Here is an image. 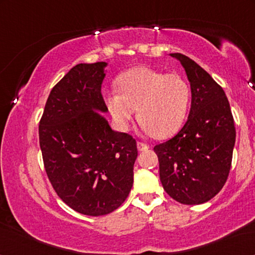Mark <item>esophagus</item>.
I'll list each match as a JSON object with an SVG mask.
<instances>
[{"instance_id":"esophagus-1","label":"esophagus","mask_w":255,"mask_h":255,"mask_svg":"<svg viewBox=\"0 0 255 255\" xmlns=\"http://www.w3.org/2000/svg\"><path fill=\"white\" fill-rule=\"evenodd\" d=\"M137 147H138L139 151L142 152V151H147L149 146L147 144H144V142H141V141H138L137 142Z\"/></svg>"}]
</instances>
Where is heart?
I'll return each mask as SVG.
<instances>
[{
  "label": "heart",
  "mask_w": 255,
  "mask_h": 255,
  "mask_svg": "<svg viewBox=\"0 0 255 255\" xmlns=\"http://www.w3.org/2000/svg\"><path fill=\"white\" fill-rule=\"evenodd\" d=\"M118 88L104 93L109 113L122 130H127L138 109L142 128L156 138L179 130L190 101L189 83L177 73H163L140 66L118 78Z\"/></svg>",
  "instance_id": "obj_1"
}]
</instances>
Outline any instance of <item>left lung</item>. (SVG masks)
I'll use <instances>...</instances> for the list:
<instances>
[{
	"mask_svg": "<svg viewBox=\"0 0 255 255\" xmlns=\"http://www.w3.org/2000/svg\"><path fill=\"white\" fill-rule=\"evenodd\" d=\"M186 69L191 88L188 121L179 133L154 146L163 189L181 204L216 196L228 180L236 141L235 121L224 90L194 60L172 53Z\"/></svg>",
	"mask_w": 255,
	"mask_h": 255,
	"instance_id": "1",
	"label": "left lung"
}]
</instances>
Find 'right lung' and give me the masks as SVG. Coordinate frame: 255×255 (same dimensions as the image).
Masks as SVG:
<instances>
[{"instance_id":"add662e5","label":"right lung","mask_w":255,"mask_h":255,"mask_svg":"<svg viewBox=\"0 0 255 255\" xmlns=\"http://www.w3.org/2000/svg\"><path fill=\"white\" fill-rule=\"evenodd\" d=\"M106 62L79 64L51 90L39 121L47 177L73 210L102 216L120 208L133 184L137 142L111 130L101 113Z\"/></svg>"}]
</instances>
